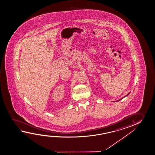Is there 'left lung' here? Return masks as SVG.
I'll return each mask as SVG.
<instances>
[{"mask_svg":"<svg viewBox=\"0 0 155 155\" xmlns=\"http://www.w3.org/2000/svg\"><path fill=\"white\" fill-rule=\"evenodd\" d=\"M129 93L128 94V95H129ZM127 95H126V96H127ZM119 101V100H118V101Z\"/></svg>","mask_w":155,"mask_h":155,"instance_id":"8db88e82","label":"left lung"}]
</instances>
